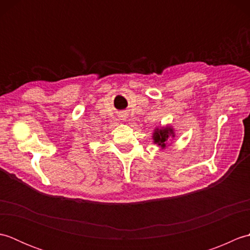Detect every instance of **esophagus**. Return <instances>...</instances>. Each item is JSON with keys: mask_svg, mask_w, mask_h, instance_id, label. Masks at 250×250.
I'll list each match as a JSON object with an SVG mask.
<instances>
[{"mask_svg": "<svg viewBox=\"0 0 250 250\" xmlns=\"http://www.w3.org/2000/svg\"><path fill=\"white\" fill-rule=\"evenodd\" d=\"M120 118H121L122 120H125L126 118H128V115H126V113H121V114H120Z\"/></svg>", "mask_w": 250, "mask_h": 250, "instance_id": "1", "label": "esophagus"}]
</instances>
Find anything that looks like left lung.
<instances>
[{"instance_id": "left-lung-1", "label": "left lung", "mask_w": 250, "mask_h": 250, "mask_svg": "<svg viewBox=\"0 0 250 250\" xmlns=\"http://www.w3.org/2000/svg\"><path fill=\"white\" fill-rule=\"evenodd\" d=\"M175 137L174 129L171 125L162 126V128H156L155 132L152 134V140L155 144H158V146L161 147V149H164L167 147V142H169L171 139Z\"/></svg>"}]
</instances>
